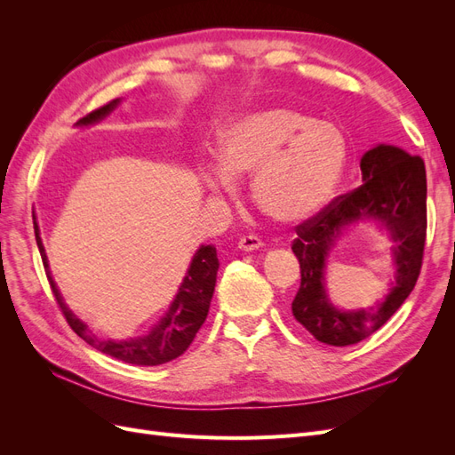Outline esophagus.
<instances>
[{
  "label": "esophagus",
  "instance_id": "esophagus-1",
  "mask_svg": "<svg viewBox=\"0 0 455 455\" xmlns=\"http://www.w3.org/2000/svg\"><path fill=\"white\" fill-rule=\"evenodd\" d=\"M237 246H239V251L252 252V251L261 249V246H264V243H261L259 237H256V235H243V237L239 239Z\"/></svg>",
  "mask_w": 455,
  "mask_h": 455
}]
</instances>
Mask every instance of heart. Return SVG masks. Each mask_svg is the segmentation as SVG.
<instances>
[{"mask_svg":"<svg viewBox=\"0 0 455 455\" xmlns=\"http://www.w3.org/2000/svg\"><path fill=\"white\" fill-rule=\"evenodd\" d=\"M220 164L199 174L212 194H229L239 174H252V199L279 224H299L321 212L336 194L347 163V142L334 123L292 108L244 116L220 136Z\"/></svg>","mask_w":455,"mask_h":455,"instance_id":"b5f03b06","label":"heart"}]
</instances>
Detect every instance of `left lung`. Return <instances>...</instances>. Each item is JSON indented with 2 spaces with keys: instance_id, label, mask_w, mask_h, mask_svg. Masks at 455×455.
<instances>
[{
  "instance_id": "obj_1",
  "label": "left lung",
  "mask_w": 455,
  "mask_h": 455,
  "mask_svg": "<svg viewBox=\"0 0 455 455\" xmlns=\"http://www.w3.org/2000/svg\"><path fill=\"white\" fill-rule=\"evenodd\" d=\"M363 186L338 196L321 212L296 226L292 252L299 261V288L292 315L307 332L326 346L346 347L366 339L387 323L414 291L427 237L425 163L396 146L379 144L361 159ZM371 217L395 241V284L381 305L343 312L329 304L323 288V266L342 228Z\"/></svg>"
}]
</instances>
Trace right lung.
Listing matches in <instances>:
<instances>
[{
    "label": "right lung",
    "mask_w": 455,
    "mask_h": 455,
    "mask_svg": "<svg viewBox=\"0 0 455 455\" xmlns=\"http://www.w3.org/2000/svg\"><path fill=\"white\" fill-rule=\"evenodd\" d=\"M117 104H119V99L104 104L102 108L87 114L85 117H81L76 125H92V123L104 119ZM34 231H36L37 249H39L41 259H44V267L47 273L51 291L54 298H57V304L60 306L68 324H70L74 332L81 339H85L91 347L129 364L157 366L176 359V356H180L191 346V341H194L199 328L203 326L206 315H209L211 299L216 286V273L220 267V261L212 244H206V246L203 244L196 252L184 277V283L180 288H178V294L171 304L167 315H164L146 336L114 341V339L96 338L89 330V326L81 319H77V316L70 311V307L64 304V299L57 288V283L52 281V275L49 271V261H47L44 243H41L36 216H34Z\"/></svg>",
    "instance_id": "add662e5"
}]
</instances>
